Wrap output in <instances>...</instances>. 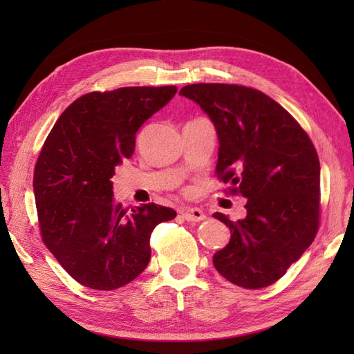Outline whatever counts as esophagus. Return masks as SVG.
Listing matches in <instances>:
<instances>
[{
	"mask_svg": "<svg viewBox=\"0 0 354 354\" xmlns=\"http://www.w3.org/2000/svg\"><path fill=\"white\" fill-rule=\"evenodd\" d=\"M181 214L185 221L189 222H201L205 219V213L202 212L201 208H183L181 209Z\"/></svg>",
	"mask_w": 354,
	"mask_h": 354,
	"instance_id": "esophagus-1",
	"label": "esophagus"
}]
</instances>
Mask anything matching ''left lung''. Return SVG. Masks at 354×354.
Returning a JSON list of instances; mask_svg holds the SVG:
<instances>
[{
	"mask_svg": "<svg viewBox=\"0 0 354 354\" xmlns=\"http://www.w3.org/2000/svg\"><path fill=\"white\" fill-rule=\"evenodd\" d=\"M179 94L198 103L217 138L216 173L246 199L230 243L213 255L228 281L261 289L281 278L310 246L319 225V160L312 141L281 104L252 88L194 84Z\"/></svg>",
	"mask_w": 354,
	"mask_h": 354,
	"instance_id": "obj_1",
	"label": "left lung"
}]
</instances>
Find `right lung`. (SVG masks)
Here are the masks:
<instances>
[{"label": "right lung", "mask_w": 354, "mask_h": 354, "mask_svg": "<svg viewBox=\"0 0 354 354\" xmlns=\"http://www.w3.org/2000/svg\"><path fill=\"white\" fill-rule=\"evenodd\" d=\"M176 86H127L89 93L66 108L37 158L33 192L45 246L74 280L97 290L131 283L150 260L149 239L176 212L114 202L112 176L135 150L141 124Z\"/></svg>", "instance_id": "1"}]
</instances>
